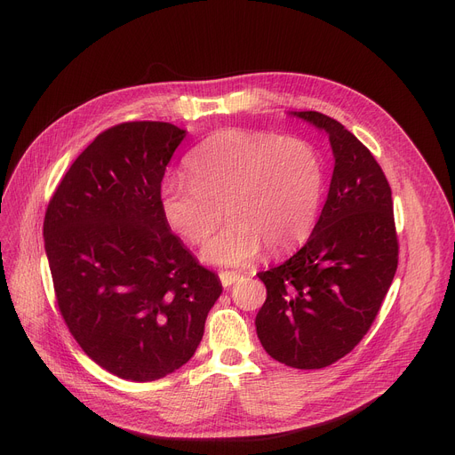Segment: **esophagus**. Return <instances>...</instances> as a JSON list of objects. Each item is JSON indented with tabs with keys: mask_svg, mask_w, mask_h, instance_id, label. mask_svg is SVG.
I'll use <instances>...</instances> for the list:
<instances>
[{
	"mask_svg": "<svg viewBox=\"0 0 455 455\" xmlns=\"http://www.w3.org/2000/svg\"><path fill=\"white\" fill-rule=\"evenodd\" d=\"M220 280H221V283H223V288H230V285H232L234 282L240 280V275H237V273H230V271H223V273H220Z\"/></svg>",
	"mask_w": 455,
	"mask_h": 455,
	"instance_id": "1",
	"label": "esophagus"
}]
</instances>
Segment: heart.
<instances>
[{
    "label": "heart",
    "mask_w": 455,
    "mask_h": 455,
    "mask_svg": "<svg viewBox=\"0 0 455 455\" xmlns=\"http://www.w3.org/2000/svg\"><path fill=\"white\" fill-rule=\"evenodd\" d=\"M188 177L160 186L162 213L179 235L201 245L223 220L230 225L204 247L213 266L242 267L264 247L280 254L312 232L323 194L317 153L299 138L227 129L189 153Z\"/></svg>",
    "instance_id": "b5f03b06"
}]
</instances>
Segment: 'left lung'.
I'll return each mask as SVG.
<instances>
[{"mask_svg": "<svg viewBox=\"0 0 455 455\" xmlns=\"http://www.w3.org/2000/svg\"><path fill=\"white\" fill-rule=\"evenodd\" d=\"M326 132L333 173L306 245L258 273L267 299L256 315L261 347L295 369H323L363 339L398 266L389 182L371 151L321 112H291Z\"/></svg>", "mask_w": 455, "mask_h": 455, "instance_id": "obj_1", "label": "left lung"}]
</instances>
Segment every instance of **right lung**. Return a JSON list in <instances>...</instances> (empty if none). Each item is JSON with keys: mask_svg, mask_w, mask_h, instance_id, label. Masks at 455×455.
Listing matches in <instances>:
<instances>
[{"mask_svg": "<svg viewBox=\"0 0 455 455\" xmlns=\"http://www.w3.org/2000/svg\"><path fill=\"white\" fill-rule=\"evenodd\" d=\"M184 138V129L162 122L101 132L71 164L44 220L71 336L100 367L131 381L188 363L223 291L162 213L165 165Z\"/></svg>", "mask_w": 455, "mask_h": 455, "instance_id": "obj_1", "label": "right lung"}]
</instances>
